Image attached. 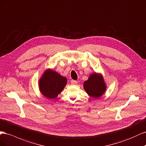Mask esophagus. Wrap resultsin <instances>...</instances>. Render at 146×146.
<instances>
[{"instance_id": "34e87169", "label": "esophagus", "mask_w": 146, "mask_h": 146, "mask_svg": "<svg viewBox=\"0 0 146 146\" xmlns=\"http://www.w3.org/2000/svg\"><path fill=\"white\" fill-rule=\"evenodd\" d=\"M77 83H78L77 81H75V80L71 81V84H73V85H76V84H77Z\"/></svg>"}]
</instances>
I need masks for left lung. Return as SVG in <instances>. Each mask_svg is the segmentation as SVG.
<instances>
[{
  "instance_id": "left-lung-1",
  "label": "left lung",
  "mask_w": 146,
  "mask_h": 146,
  "mask_svg": "<svg viewBox=\"0 0 146 146\" xmlns=\"http://www.w3.org/2000/svg\"><path fill=\"white\" fill-rule=\"evenodd\" d=\"M84 89L89 96L97 98L105 93L106 86L102 75L95 73L84 82Z\"/></svg>"
}]
</instances>
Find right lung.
Here are the masks:
<instances>
[{
    "instance_id": "obj_1",
    "label": "right lung",
    "mask_w": 146,
    "mask_h": 146,
    "mask_svg": "<svg viewBox=\"0 0 146 146\" xmlns=\"http://www.w3.org/2000/svg\"><path fill=\"white\" fill-rule=\"evenodd\" d=\"M66 82V78L54 71L48 69L39 80L40 90L45 97L56 98L64 89Z\"/></svg>"
}]
</instances>
